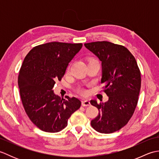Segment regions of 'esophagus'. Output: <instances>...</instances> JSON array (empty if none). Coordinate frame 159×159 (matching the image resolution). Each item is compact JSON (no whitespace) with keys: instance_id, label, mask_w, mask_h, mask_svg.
Instances as JSON below:
<instances>
[{"instance_id":"34e87169","label":"esophagus","mask_w":159,"mask_h":159,"mask_svg":"<svg viewBox=\"0 0 159 159\" xmlns=\"http://www.w3.org/2000/svg\"><path fill=\"white\" fill-rule=\"evenodd\" d=\"M91 105V103L89 102V100H83L82 101V106L83 107H87V106H90Z\"/></svg>"}]
</instances>
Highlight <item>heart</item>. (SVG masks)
Instances as JSON below:
<instances>
[{
	"label": "heart",
	"instance_id": "heart-1",
	"mask_svg": "<svg viewBox=\"0 0 159 159\" xmlns=\"http://www.w3.org/2000/svg\"><path fill=\"white\" fill-rule=\"evenodd\" d=\"M93 60H96V59H92L90 61H93ZM67 70H69V67L67 68ZM76 92L78 93H79L80 95L81 96H86L87 94V91L85 89L83 88H81V87H80V88H78L76 89Z\"/></svg>",
	"mask_w": 159,
	"mask_h": 159
}]
</instances>
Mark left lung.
I'll use <instances>...</instances> for the list:
<instances>
[{"label":"left lung","mask_w":159,"mask_h":159,"mask_svg":"<svg viewBox=\"0 0 159 159\" xmlns=\"http://www.w3.org/2000/svg\"><path fill=\"white\" fill-rule=\"evenodd\" d=\"M85 46L102 61L104 92L106 102L90 101L99 114L91 121L100 133H112L126 125L135 110L141 89V72L134 56L126 47L109 42L85 43Z\"/></svg>","instance_id":"left-lung-1"}]
</instances>
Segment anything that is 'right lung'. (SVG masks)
I'll return each mask as SVG.
<instances>
[{
	"label": "right lung",
	"mask_w": 159,
	"mask_h": 159,
	"mask_svg": "<svg viewBox=\"0 0 159 159\" xmlns=\"http://www.w3.org/2000/svg\"><path fill=\"white\" fill-rule=\"evenodd\" d=\"M82 46L81 43H46L32 48L24 59L18 75L20 97L26 113L40 130L47 133L63 130L71 115L81 105L75 97L61 99L52 88Z\"/></svg>",
	"instance_id": "obj_1"
}]
</instances>
